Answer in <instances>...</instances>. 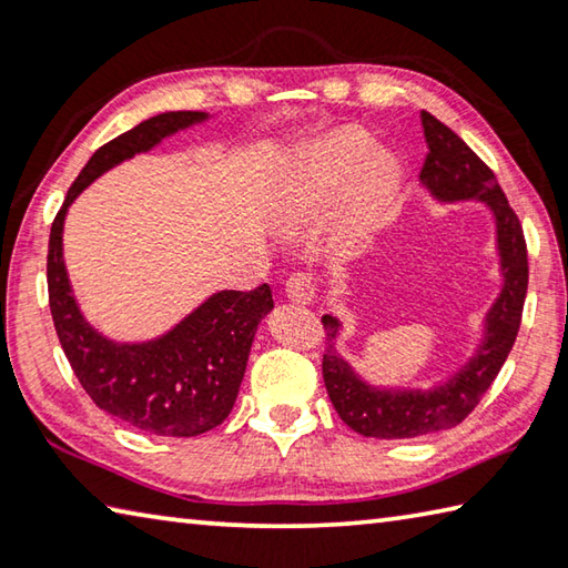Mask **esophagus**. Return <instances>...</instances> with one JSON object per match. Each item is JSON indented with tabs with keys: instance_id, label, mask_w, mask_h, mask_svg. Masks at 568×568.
<instances>
[{
	"instance_id": "34e87169",
	"label": "esophagus",
	"mask_w": 568,
	"mask_h": 568,
	"mask_svg": "<svg viewBox=\"0 0 568 568\" xmlns=\"http://www.w3.org/2000/svg\"><path fill=\"white\" fill-rule=\"evenodd\" d=\"M285 295L291 297V301L297 303V305L313 303L315 301V283H313V277L305 275V273L291 275L285 281Z\"/></svg>"
}]
</instances>
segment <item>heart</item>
I'll return each instance as SVG.
<instances>
[{"instance_id":"obj_1","label":"heart","mask_w":568,"mask_h":568,"mask_svg":"<svg viewBox=\"0 0 568 568\" xmlns=\"http://www.w3.org/2000/svg\"><path fill=\"white\" fill-rule=\"evenodd\" d=\"M400 178L398 160L388 150L373 148L368 132L338 128L307 142L267 210L275 225L295 230L325 217L341 203V237L355 243L388 213Z\"/></svg>"}]
</instances>
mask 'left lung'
<instances>
[{
    "mask_svg": "<svg viewBox=\"0 0 568 568\" xmlns=\"http://www.w3.org/2000/svg\"><path fill=\"white\" fill-rule=\"evenodd\" d=\"M428 155L420 170V185L438 203H484L494 215L501 293L488 307L484 335L470 358L446 383L423 388L371 386L335 348L341 321L323 315L328 348L323 355V381L345 426L371 438H418L458 426L491 388L498 371L514 348L521 325L528 263L521 223L508 205L501 185L458 134L426 110L420 112Z\"/></svg>",
    "mask_w": 568,
    "mask_h": 568,
    "instance_id": "obj_1",
    "label": "left lung"
}]
</instances>
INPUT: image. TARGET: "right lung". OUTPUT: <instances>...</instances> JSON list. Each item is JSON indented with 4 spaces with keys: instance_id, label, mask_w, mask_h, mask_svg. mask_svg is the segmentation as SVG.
<instances>
[{
    "instance_id": "obj_1",
    "label": "right lung",
    "mask_w": 568,
    "mask_h": 568,
    "mask_svg": "<svg viewBox=\"0 0 568 568\" xmlns=\"http://www.w3.org/2000/svg\"><path fill=\"white\" fill-rule=\"evenodd\" d=\"M205 120L207 112H162L102 145L67 192L47 253L54 331L82 388L128 426L172 438L200 436L230 416L257 325L273 311L271 285L250 293L217 291L158 338L118 343L84 321L64 267L62 233L67 210L84 187L120 162Z\"/></svg>"
}]
</instances>
